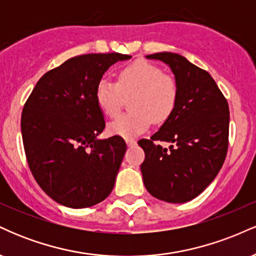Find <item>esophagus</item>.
<instances>
[{
    "label": "esophagus",
    "mask_w": 256,
    "mask_h": 256,
    "mask_svg": "<svg viewBox=\"0 0 256 256\" xmlns=\"http://www.w3.org/2000/svg\"><path fill=\"white\" fill-rule=\"evenodd\" d=\"M136 140H126V144H128V146H136Z\"/></svg>",
    "instance_id": "34e87169"
}]
</instances>
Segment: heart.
<instances>
[{"mask_svg": "<svg viewBox=\"0 0 256 256\" xmlns=\"http://www.w3.org/2000/svg\"><path fill=\"white\" fill-rule=\"evenodd\" d=\"M131 113L120 116L108 124V131L125 140L140 136L150 126L152 119L162 122L174 110L179 89L177 80L165 74L155 64L140 61L124 67L118 82L101 79L96 85L95 98L100 110L114 116L122 108V100L132 96Z\"/></svg>", "mask_w": 256, "mask_h": 256, "instance_id": "obj_1", "label": "heart"}]
</instances>
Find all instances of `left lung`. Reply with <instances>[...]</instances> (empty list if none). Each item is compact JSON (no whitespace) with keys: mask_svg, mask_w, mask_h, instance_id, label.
<instances>
[{"mask_svg":"<svg viewBox=\"0 0 256 256\" xmlns=\"http://www.w3.org/2000/svg\"><path fill=\"white\" fill-rule=\"evenodd\" d=\"M146 58L162 61L177 80L174 110L150 140H138L146 152L140 165L143 183L152 196L184 204L198 196L216 177L228 146L230 110L212 76L174 52ZM156 140L172 146L162 148Z\"/></svg>","mask_w":256,"mask_h":256,"instance_id":"8db88e82","label":"left lung"}]
</instances>
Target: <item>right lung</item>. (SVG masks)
I'll return each instance as SVG.
<instances>
[{
    "label": "right lung",
    "instance_id": "right-lung-1",
    "mask_svg": "<svg viewBox=\"0 0 256 256\" xmlns=\"http://www.w3.org/2000/svg\"><path fill=\"white\" fill-rule=\"evenodd\" d=\"M130 55L85 54L46 72L22 114L28 166L49 198L70 208L98 204L113 190L126 152L122 137H98L104 130L96 85L112 64Z\"/></svg>",
    "mask_w": 256,
    "mask_h": 256
}]
</instances>
